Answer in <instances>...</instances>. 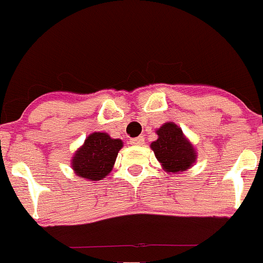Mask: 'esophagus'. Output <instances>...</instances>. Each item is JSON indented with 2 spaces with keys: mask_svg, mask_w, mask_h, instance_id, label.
Returning <instances> with one entry per match:
<instances>
[{
  "mask_svg": "<svg viewBox=\"0 0 263 263\" xmlns=\"http://www.w3.org/2000/svg\"><path fill=\"white\" fill-rule=\"evenodd\" d=\"M129 144H131L132 146H142V145L145 144V139L142 136L136 137V139H131L129 140Z\"/></svg>",
  "mask_w": 263,
  "mask_h": 263,
  "instance_id": "34e87169",
  "label": "esophagus"
}]
</instances>
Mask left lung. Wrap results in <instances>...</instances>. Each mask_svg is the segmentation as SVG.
I'll return each instance as SVG.
<instances>
[{
  "label": "left lung",
  "instance_id": "left-lung-1",
  "mask_svg": "<svg viewBox=\"0 0 263 263\" xmlns=\"http://www.w3.org/2000/svg\"><path fill=\"white\" fill-rule=\"evenodd\" d=\"M158 139L150 144L155 158L163 171L178 175L193 167L198 153L190 140L183 135L181 127L173 122H165L155 131Z\"/></svg>",
  "mask_w": 263,
  "mask_h": 263
}]
</instances>
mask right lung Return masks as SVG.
<instances>
[{"label":"right lung","instance_id":"right-lung-1","mask_svg":"<svg viewBox=\"0 0 263 263\" xmlns=\"http://www.w3.org/2000/svg\"><path fill=\"white\" fill-rule=\"evenodd\" d=\"M123 147L121 139H113L106 132H92L86 137L70 160V167L78 177L99 181L111 172L119 150Z\"/></svg>","mask_w":263,"mask_h":263}]
</instances>
